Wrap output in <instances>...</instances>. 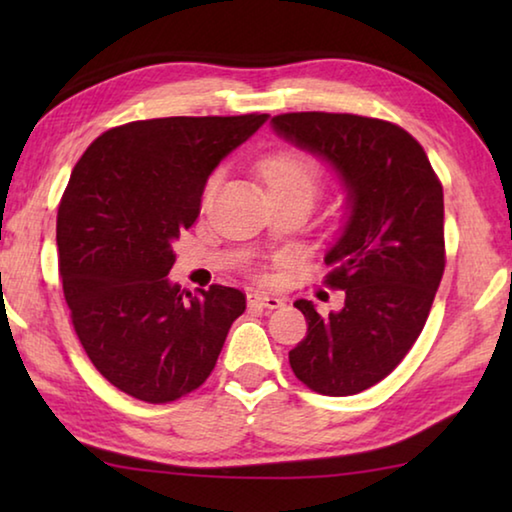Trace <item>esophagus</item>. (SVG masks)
Wrapping results in <instances>:
<instances>
[{"mask_svg": "<svg viewBox=\"0 0 512 512\" xmlns=\"http://www.w3.org/2000/svg\"><path fill=\"white\" fill-rule=\"evenodd\" d=\"M248 305L259 309H280L284 307V300L277 296H266V293H248Z\"/></svg>", "mask_w": 512, "mask_h": 512, "instance_id": "1", "label": "esophagus"}]
</instances>
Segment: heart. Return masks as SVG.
<instances>
[{
	"label": "heart",
	"mask_w": 512,
	"mask_h": 512,
	"mask_svg": "<svg viewBox=\"0 0 512 512\" xmlns=\"http://www.w3.org/2000/svg\"><path fill=\"white\" fill-rule=\"evenodd\" d=\"M262 176L268 185V192H284V189H300V192L314 194L318 173L314 162L300 153H275L262 162ZM216 185H219V173L207 178L203 187V203H210Z\"/></svg>",
	"instance_id": "obj_1"
}]
</instances>
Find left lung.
<instances>
[{"label":"left lung","instance_id":"left-lung-1","mask_svg":"<svg viewBox=\"0 0 512 512\" xmlns=\"http://www.w3.org/2000/svg\"><path fill=\"white\" fill-rule=\"evenodd\" d=\"M275 135L329 164L345 194V219L325 253L327 284L345 291L320 316L296 300L307 336L289 352L311 391L357 395L391 375L427 323L445 271L443 187L404 128L334 112L271 119Z\"/></svg>","mask_w":512,"mask_h":512}]
</instances>
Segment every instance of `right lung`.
Returning a JSON list of instances; mask_svg holds the SVG:
<instances>
[{
  "mask_svg": "<svg viewBox=\"0 0 512 512\" xmlns=\"http://www.w3.org/2000/svg\"><path fill=\"white\" fill-rule=\"evenodd\" d=\"M268 115L131 121L97 137L58 207L60 277L83 350L103 377L142 402L164 404L210 377L239 289L192 296L169 271L173 241L201 212L207 178Z\"/></svg>",
  "mask_w": 512,
  "mask_h": 512,
  "instance_id": "right-lung-1",
  "label": "right lung"
}]
</instances>
